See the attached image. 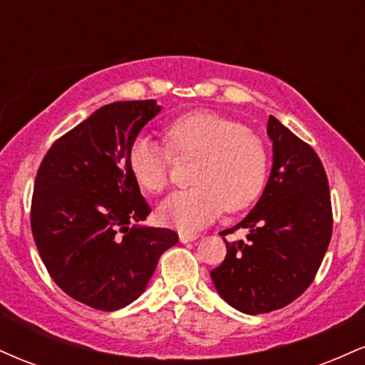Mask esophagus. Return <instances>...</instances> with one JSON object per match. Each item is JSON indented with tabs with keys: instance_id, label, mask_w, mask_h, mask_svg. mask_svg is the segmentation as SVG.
<instances>
[{
	"instance_id": "obj_1",
	"label": "esophagus",
	"mask_w": 365,
	"mask_h": 365,
	"mask_svg": "<svg viewBox=\"0 0 365 365\" xmlns=\"http://www.w3.org/2000/svg\"><path fill=\"white\" fill-rule=\"evenodd\" d=\"M178 237H180V242H183V244H187V242H194L195 238H199V233H194V232H180Z\"/></svg>"
}]
</instances>
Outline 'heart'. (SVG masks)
I'll use <instances>...</instances> for the list:
<instances>
[{"label":"heart","mask_w":365,"mask_h":365,"mask_svg":"<svg viewBox=\"0 0 365 365\" xmlns=\"http://www.w3.org/2000/svg\"><path fill=\"white\" fill-rule=\"evenodd\" d=\"M166 145L137 137L128 149V166L137 183L161 194L170 185L173 157L199 159L192 175L195 187L173 194L159 207L165 225L195 230L226 209L237 212L261 195L267 178L264 142L235 120L212 113H190L168 125Z\"/></svg>","instance_id":"1"}]
</instances>
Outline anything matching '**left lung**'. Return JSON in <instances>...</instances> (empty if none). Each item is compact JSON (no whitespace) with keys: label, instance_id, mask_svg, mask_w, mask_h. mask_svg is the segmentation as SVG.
<instances>
[{"label":"left lung","instance_id":"8db88e82","mask_svg":"<svg viewBox=\"0 0 365 365\" xmlns=\"http://www.w3.org/2000/svg\"><path fill=\"white\" fill-rule=\"evenodd\" d=\"M273 170L245 220L225 230V261L211 271L216 290L232 307L264 314L287 307L311 287L333 233L328 177L307 142L274 116L267 120ZM245 229L244 241L225 237Z\"/></svg>","mask_w":365,"mask_h":365}]
</instances>
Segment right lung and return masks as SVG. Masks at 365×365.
<instances>
[{"instance_id": "right-lung-1", "label": "right lung", "mask_w": 365, "mask_h": 365, "mask_svg": "<svg viewBox=\"0 0 365 365\" xmlns=\"http://www.w3.org/2000/svg\"><path fill=\"white\" fill-rule=\"evenodd\" d=\"M159 110L154 99L106 104L54 140L37 170L31 228L41 259L66 295L98 311L133 302L178 242L170 228L128 226L150 212L128 149Z\"/></svg>"}]
</instances>
